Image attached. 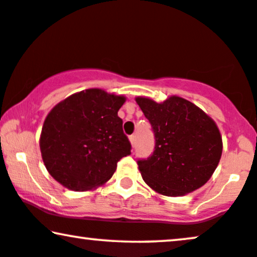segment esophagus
<instances>
[{
    "instance_id": "34e87169",
    "label": "esophagus",
    "mask_w": 257,
    "mask_h": 257,
    "mask_svg": "<svg viewBox=\"0 0 257 257\" xmlns=\"http://www.w3.org/2000/svg\"><path fill=\"white\" fill-rule=\"evenodd\" d=\"M129 140H131V144H132L133 147H135V145H136V136L135 135H131V136H129Z\"/></svg>"
}]
</instances>
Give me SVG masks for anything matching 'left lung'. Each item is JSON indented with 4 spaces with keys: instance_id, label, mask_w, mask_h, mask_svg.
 Here are the masks:
<instances>
[{
    "instance_id": "1",
    "label": "left lung",
    "mask_w": 257,
    "mask_h": 257,
    "mask_svg": "<svg viewBox=\"0 0 257 257\" xmlns=\"http://www.w3.org/2000/svg\"><path fill=\"white\" fill-rule=\"evenodd\" d=\"M154 133V152L138 161L145 183L168 197L203 186L218 166L223 144L218 126L203 110L178 96L165 102L138 97Z\"/></svg>"
}]
</instances>
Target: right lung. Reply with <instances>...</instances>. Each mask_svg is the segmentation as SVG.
Wrapping results in <instances>:
<instances>
[{
  "label": "right lung",
  "instance_id": "1",
  "mask_svg": "<svg viewBox=\"0 0 257 257\" xmlns=\"http://www.w3.org/2000/svg\"><path fill=\"white\" fill-rule=\"evenodd\" d=\"M124 102V96L87 89L51 110L42 125L40 151L58 183L87 191L112 177L117 162L132 149L117 115Z\"/></svg>",
  "mask_w": 257,
  "mask_h": 257
}]
</instances>
